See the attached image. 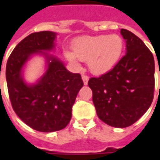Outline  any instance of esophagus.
I'll list each match as a JSON object with an SVG mask.
<instances>
[{"instance_id":"obj_1","label":"esophagus","mask_w":160,"mask_h":160,"mask_svg":"<svg viewBox=\"0 0 160 160\" xmlns=\"http://www.w3.org/2000/svg\"><path fill=\"white\" fill-rule=\"evenodd\" d=\"M82 80H83L84 85H87L88 83V80H89V77L87 76V75H82Z\"/></svg>"}]
</instances>
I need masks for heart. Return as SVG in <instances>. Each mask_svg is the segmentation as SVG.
I'll use <instances>...</instances> for the list:
<instances>
[{
	"label": "heart",
	"mask_w": 160,
	"mask_h": 160,
	"mask_svg": "<svg viewBox=\"0 0 160 160\" xmlns=\"http://www.w3.org/2000/svg\"><path fill=\"white\" fill-rule=\"evenodd\" d=\"M73 50L64 49V56L74 65L79 61L87 62L94 74H103L113 69L124 51V41L118 34L81 36L72 42Z\"/></svg>",
	"instance_id": "obj_1"
}]
</instances>
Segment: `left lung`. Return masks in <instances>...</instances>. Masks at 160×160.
<instances>
[{
	"instance_id": "8db88e82",
	"label": "left lung",
	"mask_w": 160,
	"mask_h": 160,
	"mask_svg": "<svg viewBox=\"0 0 160 160\" xmlns=\"http://www.w3.org/2000/svg\"><path fill=\"white\" fill-rule=\"evenodd\" d=\"M120 32L126 40L125 56L110 72L91 78L88 86L99 119L111 127L126 128L139 120L151 105L155 64L141 38L126 29Z\"/></svg>"
}]
</instances>
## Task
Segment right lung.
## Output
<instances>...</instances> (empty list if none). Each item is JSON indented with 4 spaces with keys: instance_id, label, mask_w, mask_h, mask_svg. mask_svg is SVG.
Here are the masks:
<instances>
[{
    "instance_id": "1",
    "label": "right lung",
    "mask_w": 160,
    "mask_h": 160,
    "mask_svg": "<svg viewBox=\"0 0 160 160\" xmlns=\"http://www.w3.org/2000/svg\"><path fill=\"white\" fill-rule=\"evenodd\" d=\"M56 36L48 31L30 34L12 50L6 67L13 111L29 127L45 133L61 130L68 124L77 94L83 87L80 73L69 72L57 56L49 53L56 49ZM36 55L44 57L45 73L36 82L28 83L24 68Z\"/></svg>"
}]
</instances>
